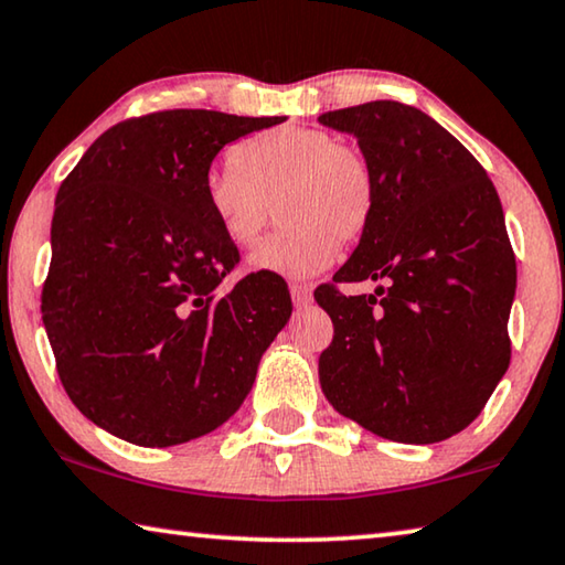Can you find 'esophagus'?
<instances>
[{
  "instance_id": "esophagus-1",
  "label": "esophagus",
  "mask_w": 565,
  "mask_h": 565,
  "mask_svg": "<svg viewBox=\"0 0 565 565\" xmlns=\"http://www.w3.org/2000/svg\"><path fill=\"white\" fill-rule=\"evenodd\" d=\"M289 291H291V301L297 303V307H307V303L311 301V286L309 284H291Z\"/></svg>"
}]
</instances>
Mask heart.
<instances>
[{"mask_svg":"<svg viewBox=\"0 0 565 565\" xmlns=\"http://www.w3.org/2000/svg\"><path fill=\"white\" fill-rule=\"evenodd\" d=\"M226 168L211 170L203 193L231 244L250 248L279 203L286 226L248 256L266 274L315 276L334 262L339 244H356L377 209L372 166L327 130L274 128L231 150Z\"/></svg>","mask_w":565,"mask_h":565,"instance_id":"1","label":"heart"}]
</instances>
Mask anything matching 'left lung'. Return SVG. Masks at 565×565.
Returning <instances> with one entry per match:
<instances>
[{
	"mask_svg": "<svg viewBox=\"0 0 565 565\" xmlns=\"http://www.w3.org/2000/svg\"><path fill=\"white\" fill-rule=\"evenodd\" d=\"M356 138L377 209L337 284L315 291L334 321L319 382L339 415L395 443L429 445L476 419L510 364L515 256L495 185L470 150L412 105L319 115Z\"/></svg>",
	"mask_w": 565,
	"mask_h": 565,
	"instance_id": "left-lung-1",
	"label": "left lung"
}]
</instances>
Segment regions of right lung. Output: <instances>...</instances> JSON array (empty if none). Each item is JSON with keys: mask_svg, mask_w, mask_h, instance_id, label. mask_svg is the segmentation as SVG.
<instances>
[{"mask_svg": "<svg viewBox=\"0 0 565 565\" xmlns=\"http://www.w3.org/2000/svg\"><path fill=\"white\" fill-rule=\"evenodd\" d=\"M286 118L163 110L113 125L55 199L42 321L83 415L142 447L209 435L241 407L291 317L281 276L250 274L205 205L228 142Z\"/></svg>", "mask_w": 565, "mask_h": 565, "instance_id": "add662e5", "label": "right lung"}]
</instances>
